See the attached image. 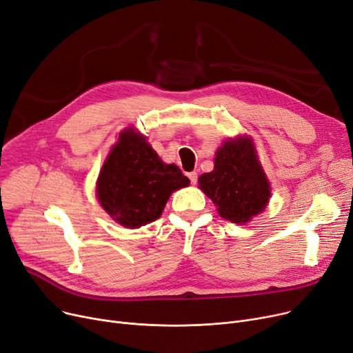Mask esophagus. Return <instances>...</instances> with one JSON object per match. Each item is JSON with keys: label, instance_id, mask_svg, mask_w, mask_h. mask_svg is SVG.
<instances>
[{"label": "esophagus", "instance_id": "esophagus-1", "mask_svg": "<svg viewBox=\"0 0 353 353\" xmlns=\"http://www.w3.org/2000/svg\"><path fill=\"white\" fill-rule=\"evenodd\" d=\"M187 175H188V178H190V181H191L192 185H195L196 181H198V175H196V172H188Z\"/></svg>", "mask_w": 353, "mask_h": 353}]
</instances>
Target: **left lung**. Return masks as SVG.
<instances>
[{"instance_id":"1","label":"left lung","mask_w":353,"mask_h":353,"mask_svg":"<svg viewBox=\"0 0 353 353\" xmlns=\"http://www.w3.org/2000/svg\"><path fill=\"white\" fill-rule=\"evenodd\" d=\"M214 171L199 176V188L218 205L225 220L244 224L261 212L270 185L248 138L227 141L215 154Z\"/></svg>"}]
</instances>
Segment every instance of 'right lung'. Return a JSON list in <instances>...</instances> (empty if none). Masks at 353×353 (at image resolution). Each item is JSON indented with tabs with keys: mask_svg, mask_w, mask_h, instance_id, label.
I'll use <instances>...</instances> for the list:
<instances>
[{
	"mask_svg": "<svg viewBox=\"0 0 353 353\" xmlns=\"http://www.w3.org/2000/svg\"><path fill=\"white\" fill-rule=\"evenodd\" d=\"M145 141L132 129L125 130L97 181L100 204L128 228L155 221L172 191L190 183L176 165L163 163Z\"/></svg>",
	"mask_w": 353,
	"mask_h": 353,
	"instance_id": "1",
	"label": "right lung"
}]
</instances>
